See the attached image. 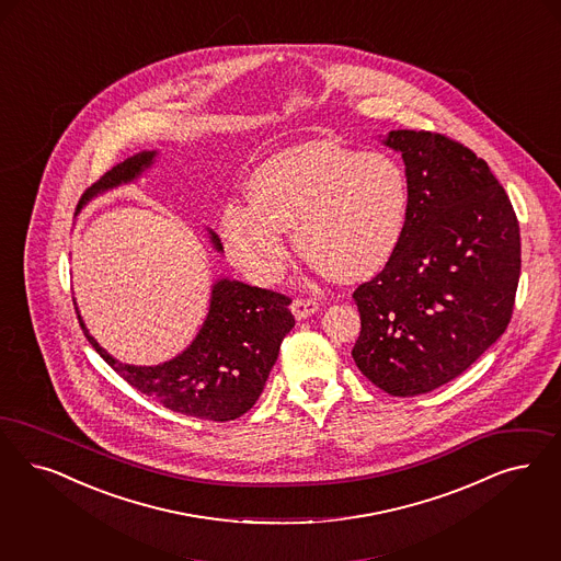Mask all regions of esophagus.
Wrapping results in <instances>:
<instances>
[{
  "mask_svg": "<svg viewBox=\"0 0 561 561\" xmlns=\"http://www.w3.org/2000/svg\"><path fill=\"white\" fill-rule=\"evenodd\" d=\"M291 312H294V317L298 319V321H302V319H307L310 314H314L317 310H319V302L314 300V298H296L294 302H291Z\"/></svg>",
  "mask_w": 561,
  "mask_h": 561,
  "instance_id": "obj_1",
  "label": "esophagus"
}]
</instances>
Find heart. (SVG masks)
I'll list each match as a JSON object with an SVG mask.
<instances>
[{
  "label": "heart",
  "instance_id": "1",
  "mask_svg": "<svg viewBox=\"0 0 561 561\" xmlns=\"http://www.w3.org/2000/svg\"><path fill=\"white\" fill-rule=\"evenodd\" d=\"M249 203H228L219 233L233 261L273 284L288 261L282 230L300 256L337 282H365L386 270L408 217V180L383 153L325 140L263 159L247 180Z\"/></svg>",
  "mask_w": 561,
  "mask_h": 561
}]
</instances>
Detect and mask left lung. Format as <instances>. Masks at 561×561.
Returning <instances> with one entry per match:
<instances>
[{
  "mask_svg": "<svg viewBox=\"0 0 561 561\" xmlns=\"http://www.w3.org/2000/svg\"><path fill=\"white\" fill-rule=\"evenodd\" d=\"M407 165L408 217L386 270L352 294V358L389 396L462 375L507 328L520 279V226L489 165L437 133L391 130Z\"/></svg>",
  "mask_w": 561,
  "mask_h": 561,
  "instance_id": "left-lung-1",
  "label": "left lung"
}]
</instances>
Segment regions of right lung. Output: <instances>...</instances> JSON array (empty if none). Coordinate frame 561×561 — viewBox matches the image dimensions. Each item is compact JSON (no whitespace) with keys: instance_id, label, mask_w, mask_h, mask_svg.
<instances>
[{"instance_id":"obj_1","label":"right lung","mask_w":561,"mask_h":561,"mask_svg":"<svg viewBox=\"0 0 561 561\" xmlns=\"http://www.w3.org/2000/svg\"><path fill=\"white\" fill-rule=\"evenodd\" d=\"M157 151H142L114 165L80 198V207L93 196L130 184L154 163ZM213 249L224 252L221 240L209 230ZM290 298L236 279H217L203 328L193 344L172 360L154 367H136L116 360L101 348L78 312L80 328L101 358L117 375L180 414L226 423L249 412L259 400L284 337L294 328Z\"/></svg>"}]
</instances>
